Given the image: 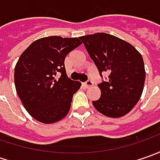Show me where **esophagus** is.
Listing matches in <instances>:
<instances>
[{"instance_id": "obj_1", "label": "esophagus", "mask_w": 160, "mask_h": 160, "mask_svg": "<svg viewBox=\"0 0 160 160\" xmlns=\"http://www.w3.org/2000/svg\"><path fill=\"white\" fill-rule=\"evenodd\" d=\"M93 85V83L91 81V80H88V81H86L85 83H83V86L85 87V88H89L91 86H92Z\"/></svg>"}]
</instances>
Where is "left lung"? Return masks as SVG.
Returning <instances> with one entry per match:
<instances>
[{
	"label": "left lung",
	"mask_w": 160,
	"mask_h": 160,
	"mask_svg": "<svg viewBox=\"0 0 160 160\" xmlns=\"http://www.w3.org/2000/svg\"><path fill=\"white\" fill-rule=\"evenodd\" d=\"M100 75L107 80L98 86L101 98L92 102L96 109L108 118H120L130 112L140 100L145 82V68L141 53L126 41L106 33L80 38Z\"/></svg>",
	"instance_id": "left-lung-1"
}]
</instances>
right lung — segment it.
<instances>
[{
	"label": "right lung",
	"mask_w": 160,
	"mask_h": 160,
	"mask_svg": "<svg viewBox=\"0 0 160 160\" xmlns=\"http://www.w3.org/2000/svg\"><path fill=\"white\" fill-rule=\"evenodd\" d=\"M81 43L77 37H43L32 42L19 57L14 72L16 91L34 119L52 124L68 113L81 83L68 77L64 60Z\"/></svg>",
	"instance_id": "1"
}]
</instances>
